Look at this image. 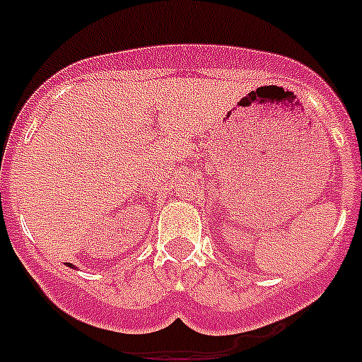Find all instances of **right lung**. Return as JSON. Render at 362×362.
Listing matches in <instances>:
<instances>
[{"mask_svg":"<svg viewBox=\"0 0 362 362\" xmlns=\"http://www.w3.org/2000/svg\"><path fill=\"white\" fill-rule=\"evenodd\" d=\"M69 267H72V264H69Z\"/></svg>","mask_w":362,"mask_h":362,"instance_id":"obj_1","label":"right lung"}]
</instances>
